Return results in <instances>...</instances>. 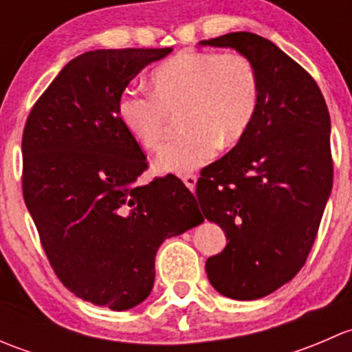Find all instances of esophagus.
I'll use <instances>...</instances> for the list:
<instances>
[{
  "label": "esophagus",
  "mask_w": 352,
  "mask_h": 352,
  "mask_svg": "<svg viewBox=\"0 0 352 352\" xmlns=\"http://www.w3.org/2000/svg\"><path fill=\"white\" fill-rule=\"evenodd\" d=\"M182 180H184V184L187 186V189H190V190L196 189L197 175H194V173H186V175H182Z\"/></svg>",
  "instance_id": "1"
}]
</instances>
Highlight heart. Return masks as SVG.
I'll list each match as a JSON object with an SVG mask.
<instances>
[{"label": "heart", "mask_w": 352, "mask_h": 352, "mask_svg": "<svg viewBox=\"0 0 352 352\" xmlns=\"http://www.w3.org/2000/svg\"><path fill=\"white\" fill-rule=\"evenodd\" d=\"M151 95L126 91L117 113L124 129L148 151H158L180 112L184 133L156 160L160 172L186 173L206 165L218 148L236 146L261 102V80L242 52L180 51L150 73Z\"/></svg>", "instance_id": "1"}]
</instances>
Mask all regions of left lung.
I'll list each match as a JSON object with an SVG mask.
<instances>
[{
	"instance_id": "1",
	"label": "left lung",
	"mask_w": 352,
	"mask_h": 352,
	"mask_svg": "<svg viewBox=\"0 0 352 352\" xmlns=\"http://www.w3.org/2000/svg\"><path fill=\"white\" fill-rule=\"evenodd\" d=\"M201 44L236 49L261 80L248 133L196 186L228 242L206 261L209 283L233 300H257L300 272L317 239L333 179L329 109L310 73L267 38L232 32Z\"/></svg>"
}]
</instances>
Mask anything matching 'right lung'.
Instances as JSON below:
<instances>
[{
    "instance_id": "obj_1",
    "label": "right lung",
    "mask_w": 352,
    "mask_h": 352,
    "mask_svg": "<svg viewBox=\"0 0 352 352\" xmlns=\"http://www.w3.org/2000/svg\"><path fill=\"white\" fill-rule=\"evenodd\" d=\"M170 52L98 49L71 59L23 127V199L49 264L71 293L110 310L146 300L160 245L204 221L177 177L136 184L146 155L117 113L129 81Z\"/></svg>"
}]
</instances>
